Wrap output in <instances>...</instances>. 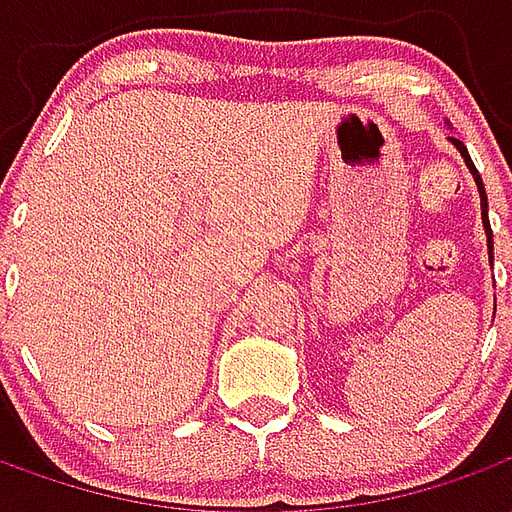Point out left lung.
Returning <instances> with one entry per match:
<instances>
[{
  "instance_id": "obj_1",
  "label": "left lung",
  "mask_w": 512,
  "mask_h": 512,
  "mask_svg": "<svg viewBox=\"0 0 512 512\" xmlns=\"http://www.w3.org/2000/svg\"><path fill=\"white\" fill-rule=\"evenodd\" d=\"M450 142L458 150H461L463 161H466V167H469V172L474 175V183H477V191H480V208H483V227H485V235H488V255H491V263H494V235H491V222H488V197H485V186H483V178H480V172H477V167H474V161L469 158V150H466V145H463L461 139H455V136H450Z\"/></svg>"
}]
</instances>
